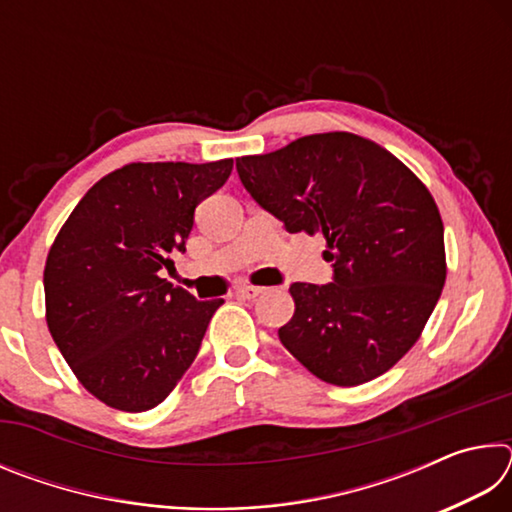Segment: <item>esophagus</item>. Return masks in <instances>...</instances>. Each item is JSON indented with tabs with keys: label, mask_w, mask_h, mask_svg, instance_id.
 Segmentation results:
<instances>
[{
	"label": "esophagus",
	"mask_w": 512,
	"mask_h": 512,
	"mask_svg": "<svg viewBox=\"0 0 512 512\" xmlns=\"http://www.w3.org/2000/svg\"><path fill=\"white\" fill-rule=\"evenodd\" d=\"M264 293L262 287H250V284H244V287L237 289V296L244 298V300H255Z\"/></svg>",
	"instance_id": "34e87169"
}]
</instances>
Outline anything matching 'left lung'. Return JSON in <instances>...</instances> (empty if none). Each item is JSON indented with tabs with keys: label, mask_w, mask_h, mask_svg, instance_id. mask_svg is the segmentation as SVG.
<instances>
[{
	"label": "left lung",
	"mask_w": 512,
	"mask_h": 512,
	"mask_svg": "<svg viewBox=\"0 0 512 512\" xmlns=\"http://www.w3.org/2000/svg\"><path fill=\"white\" fill-rule=\"evenodd\" d=\"M246 192L287 232H323L332 282H293L277 329L318 379L357 386L418 341L445 284L443 221L429 189L379 144L318 133L237 158Z\"/></svg>",
	"instance_id": "obj_1"
}]
</instances>
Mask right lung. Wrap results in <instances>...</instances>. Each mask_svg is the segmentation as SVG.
Returning <instances> with one entry per match:
<instances>
[{
	"instance_id": "add662e5",
	"label": "right lung",
	"mask_w": 512,
	"mask_h": 512,
	"mask_svg": "<svg viewBox=\"0 0 512 512\" xmlns=\"http://www.w3.org/2000/svg\"><path fill=\"white\" fill-rule=\"evenodd\" d=\"M230 171L232 160L126 164L88 189L49 250V332L81 384L112 409L158 406L223 305L196 300L158 271L185 253L196 205Z\"/></svg>"
}]
</instances>
